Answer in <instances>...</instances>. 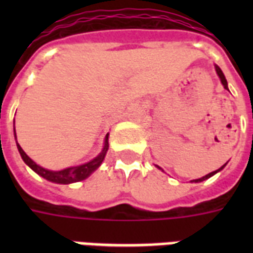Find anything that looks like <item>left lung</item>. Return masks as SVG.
Here are the masks:
<instances>
[{"instance_id":"1","label":"left lung","mask_w":253,"mask_h":253,"mask_svg":"<svg viewBox=\"0 0 253 253\" xmlns=\"http://www.w3.org/2000/svg\"><path fill=\"white\" fill-rule=\"evenodd\" d=\"M215 71H216V75H218V76H219L220 83H222V85H223V86H224V89H227V90H228L227 80H226V77H224L223 72H222V69H220L219 67H218V65H215ZM226 164H227V163H226ZM226 164H224V166L220 167L219 169H216V170H214V172L209 173V174H206V176L201 177V178H197V180H192V182H202V181L208 180V178H210V177H211V176H214V174H215V173L220 172V170H222V169H223L224 167H226ZM156 167H158V166H156ZM158 168H159V169H162V168H160V167H158ZM162 170H163V169H162Z\"/></svg>"}]
</instances>
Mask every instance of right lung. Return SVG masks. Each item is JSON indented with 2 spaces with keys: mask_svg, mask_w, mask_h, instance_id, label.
<instances>
[{
  "mask_svg": "<svg viewBox=\"0 0 253 253\" xmlns=\"http://www.w3.org/2000/svg\"><path fill=\"white\" fill-rule=\"evenodd\" d=\"M14 135H15V127H14ZM15 140H17V135H15ZM17 148L18 151H19V154H21L22 160L26 163V166H29L30 168L33 169L34 172L38 173L39 176H42L47 181H51V182H55V184L67 185L85 180V178H87V177L90 176L94 170H97V169L99 168V166L102 164L103 159L106 156L107 150H109V134H106V136H105V143H103L102 151H101L93 160L85 163V164H81V166L69 167V168L61 169V170H49V169H45L43 168V167L38 166L37 163L34 162V160H31V159L26 155V152L22 150V147L18 144V142Z\"/></svg>",
  "mask_w": 253,
  "mask_h": 253,
  "instance_id": "add662e5",
  "label": "right lung"
}]
</instances>
